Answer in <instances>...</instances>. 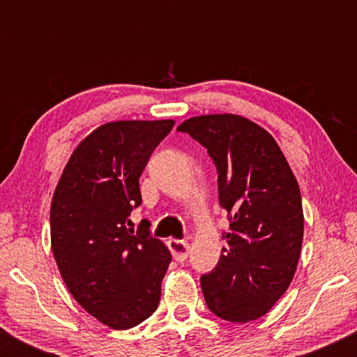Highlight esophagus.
I'll return each instance as SVG.
<instances>
[{"mask_svg": "<svg viewBox=\"0 0 357 357\" xmlns=\"http://www.w3.org/2000/svg\"><path fill=\"white\" fill-rule=\"evenodd\" d=\"M167 247H169L171 253H173L174 260L178 261H184L190 255V243L184 240H176V238H171L167 240Z\"/></svg>", "mask_w": 357, "mask_h": 357, "instance_id": "1", "label": "esophagus"}]
</instances>
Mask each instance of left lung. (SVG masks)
Wrapping results in <instances>:
<instances>
[{
	"label": "left lung",
	"mask_w": 357,
	"mask_h": 357,
	"mask_svg": "<svg viewBox=\"0 0 357 357\" xmlns=\"http://www.w3.org/2000/svg\"><path fill=\"white\" fill-rule=\"evenodd\" d=\"M218 169L220 204L231 215L218 265L202 277L206 305L230 322L261 317L296 275L304 238L298 183L268 130L235 114L181 122Z\"/></svg>",
	"instance_id": "left-lung-1"
}]
</instances>
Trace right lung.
<instances>
[{
  "label": "right lung",
  "instance_id": "1",
  "mask_svg": "<svg viewBox=\"0 0 357 357\" xmlns=\"http://www.w3.org/2000/svg\"><path fill=\"white\" fill-rule=\"evenodd\" d=\"M173 126V119L99 126L73 149L53 192L50 236L60 275L110 329L146 321L161 298L171 253L149 227L129 228V216L142 202L139 178Z\"/></svg>",
  "mask_w": 357,
  "mask_h": 357
}]
</instances>
